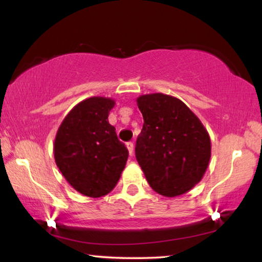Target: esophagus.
<instances>
[{
	"mask_svg": "<svg viewBox=\"0 0 262 262\" xmlns=\"http://www.w3.org/2000/svg\"><path fill=\"white\" fill-rule=\"evenodd\" d=\"M126 148H127V150H128V154H130V155L132 156V154H134V149H135L134 143H132V142H127V143H126Z\"/></svg>",
	"mask_w": 262,
	"mask_h": 262,
	"instance_id": "34e87169",
	"label": "esophagus"
}]
</instances>
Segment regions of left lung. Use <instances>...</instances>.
I'll return each instance as SVG.
<instances>
[{
  "instance_id": "left-lung-1",
  "label": "left lung",
  "mask_w": 262,
  "mask_h": 262,
  "mask_svg": "<svg viewBox=\"0 0 262 262\" xmlns=\"http://www.w3.org/2000/svg\"><path fill=\"white\" fill-rule=\"evenodd\" d=\"M137 105L144 124L136 143V159L146 181L164 196L184 194L202 180L209 166V132L174 96L141 95Z\"/></svg>"
}]
</instances>
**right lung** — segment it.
Segmentation results:
<instances>
[{"mask_svg": "<svg viewBox=\"0 0 262 262\" xmlns=\"http://www.w3.org/2000/svg\"><path fill=\"white\" fill-rule=\"evenodd\" d=\"M114 100L93 96L78 102L57 131L53 155L60 173L81 194L99 198L116 187L128 151L108 123Z\"/></svg>", "mask_w": 262, "mask_h": 262, "instance_id": "1", "label": "right lung"}]
</instances>
